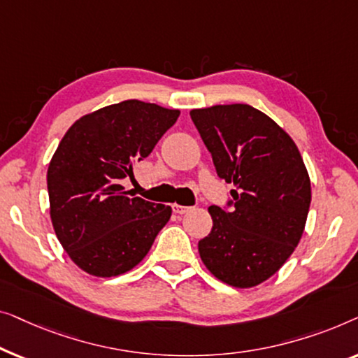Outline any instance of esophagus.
<instances>
[{
  "label": "esophagus",
  "mask_w": 358,
  "mask_h": 358,
  "mask_svg": "<svg viewBox=\"0 0 358 358\" xmlns=\"http://www.w3.org/2000/svg\"><path fill=\"white\" fill-rule=\"evenodd\" d=\"M191 208H188V206H180V204H173L172 206V210L175 214H186L188 213Z\"/></svg>",
  "instance_id": "obj_1"
}]
</instances>
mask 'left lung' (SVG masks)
<instances>
[{
	"mask_svg": "<svg viewBox=\"0 0 358 358\" xmlns=\"http://www.w3.org/2000/svg\"><path fill=\"white\" fill-rule=\"evenodd\" d=\"M219 178L234 183L224 208L210 206L213 230L199 240L215 278L246 289L278 273L303 234L311 185L289 134L246 103L189 112Z\"/></svg>",
	"mask_w": 358,
	"mask_h": 358,
	"instance_id": "left-lung-1",
	"label": "left lung"
}]
</instances>
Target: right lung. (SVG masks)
<instances>
[{"mask_svg": "<svg viewBox=\"0 0 358 358\" xmlns=\"http://www.w3.org/2000/svg\"><path fill=\"white\" fill-rule=\"evenodd\" d=\"M178 110L124 100L79 118L48 165L50 215L74 263L97 278L127 273L149 253L172 208L128 198L123 178L177 122Z\"/></svg>", "mask_w": 358, "mask_h": 358, "instance_id": "add662e5", "label": "right lung"}]
</instances>
